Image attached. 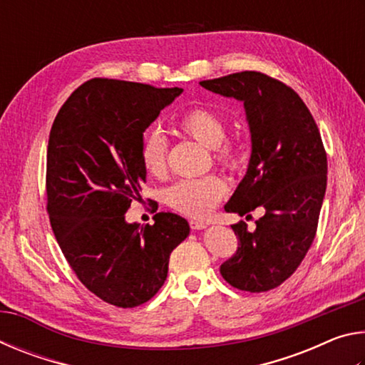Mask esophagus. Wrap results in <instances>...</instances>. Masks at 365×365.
Instances as JSON below:
<instances>
[{"label":"esophagus","instance_id":"1","mask_svg":"<svg viewBox=\"0 0 365 365\" xmlns=\"http://www.w3.org/2000/svg\"><path fill=\"white\" fill-rule=\"evenodd\" d=\"M190 227L193 228V230H201V228H206V224L202 220H196V219H191L190 220Z\"/></svg>","mask_w":365,"mask_h":365}]
</instances>
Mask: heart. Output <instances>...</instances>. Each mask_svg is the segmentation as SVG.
Instances as JSON below:
<instances>
[{"label":"heart","mask_w":365,"mask_h":365,"mask_svg":"<svg viewBox=\"0 0 365 365\" xmlns=\"http://www.w3.org/2000/svg\"><path fill=\"white\" fill-rule=\"evenodd\" d=\"M175 128L185 137L197 141L212 153L214 163L228 172H237L245 165L242 145L227 138L224 117L205 106H193L185 110L175 120ZM169 145L159 132L150 130L143 135L140 146V159L148 174L163 178L168 174ZM228 187L219 175L180 180L168 190L165 201L177 212L190 217H206L227 196Z\"/></svg>","instance_id":"heart-1"}]
</instances>
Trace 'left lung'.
I'll return each instance as SVG.
<instances>
[{"label":"left lung","instance_id":"left-lung-1","mask_svg":"<svg viewBox=\"0 0 365 365\" xmlns=\"http://www.w3.org/2000/svg\"><path fill=\"white\" fill-rule=\"evenodd\" d=\"M214 93L243 101L251 130V159L225 212L246 219L262 207L255 230L232 225L237 252L220 265L233 288L274 289L294 274L316 238L327 188V153L316 120L299 95L280 80L245 71L202 80Z\"/></svg>","mask_w":365,"mask_h":365}]
</instances>
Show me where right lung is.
<instances>
[{"label":"right lung","instance_id":"1","mask_svg":"<svg viewBox=\"0 0 365 365\" xmlns=\"http://www.w3.org/2000/svg\"><path fill=\"white\" fill-rule=\"evenodd\" d=\"M182 91L91 78L67 98L49 132L46 211L54 237L77 279L117 307H137L159 292L170 252L190 233L172 212H158L153 225L125 222L146 183L143 132Z\"/></svg>","mask_w":365,"mask_h":365}]
</instances>
